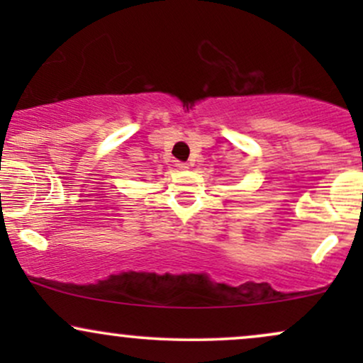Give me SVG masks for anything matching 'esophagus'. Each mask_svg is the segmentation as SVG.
<instances>
[{
  "label": "esophagus",
  "mask_w": 363,
  "mask_h": 363,
  "mask_svg": "<svg viewBox=\"0 0 363 363\" xmlns=\"http://www.w3.org/2000/svg\"><path fill=\"white\" fill-rule=\"evenodd\" d=\"M176 167L179 170H186L187 169V164H186V162H176Z\"/></svg>",
  "instance_id": "obj_1"
}]
</instances>
